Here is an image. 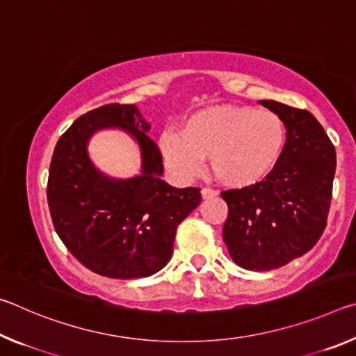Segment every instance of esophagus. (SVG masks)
I'll return each instance as SVG.
<instances>
[{
  "label": "esophagus",
  "instance_id": "1",
  "mask_svg": "<svg viewBox=\"0 0 356 356\" xmlns=\"http://www.w3.org/2000/svg\"><path fill=\"white\" fill-rule=\"evenodd\" d=\"M216 195H218V193H216L213 188H209V186L201 190V196L204 197V200H210V197H215Z\"/></svg>",
  "mask_w": 356,
  "mask_h": 356
}]
</instances>
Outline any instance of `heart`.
Here are the masks:
<instances>
[{"mask_svg":"<svg viewBox=\"0 0 356 356\" xmlns=\"http://www.w3.org/2000/svg\"><path fill=\"white\" fill-rule=\"evenodd\" d=\"M286 141L287 129L280 114L246 105H218L190 114L180 131H161L156 147L180 179L201 174L210 156L212 171L222 184L245 188L272 174Z\"/></svg>","mask_w":356,"mask_h":356,"instance_id":"heart-1","label":"heart"}]
</instances>
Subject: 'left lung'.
<instances>
[{
	"instance_id": "8db88e82",
	"label": "left lung",
	"mask_w": 356,
	"mask_h": 356,
	"mask_svg": "<svg viewBox=\"0 0 356 356\" xmlns=\"http://www.w3.org/2000/svg\"><path fill=\"white\" fill-rule=\"evenodd\" d=\"M259 104L284 120L286 149L262 182L221 193L229 209L222 240L240 267L268 272L306 254L323 234L336 150L309 111L275 100Z\"/></svg>"
}]
</instances>
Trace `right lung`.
Masks as SVG:
<instances>
[{"label":"right lung","mask_w":356,"mask_h":356,"mask_svg":"<svg viewBox=\"0 0 356 356\" xmlns=\"http://www.w3.org/2000/svg\"><path fill=\"white\" fill-rule=\"evenodd\" d=\"M104 128L136 138L142 149L140 177L111 179L92 165L87 141ZM149 130L135 105H104L78 118L51 156L47 200L53 226L74 257L108 278L160 272L171 259L177 226L201 202L200 188H176L161 180L163 160Z\"/></svg>","instance_id":"1"}]
</instances>
